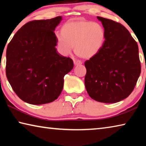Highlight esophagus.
Wrapping results in <instances>:
<instances>
[{"mask_svg": "<svg viewBox=\"0 0 146 146\" xmlns=\"http://www.w3.org/2000/svg\"><path fill=\"white\" fill-rule=\"evenodd\" d=\"M73 62L75 66H78V65H80V64H82V62L77 60H74Z\"/></svg>", "mask_w": 146, "mask_h": 146, "instance_id": "obj_1", "label": "esophagus"}]
</instances>
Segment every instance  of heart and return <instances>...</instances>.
I'll list each match as a JSON object with an SVG mask.
<instances>
[{
	"label": "heart",
	"mask_w": 146,
	"mask_h": 146,
	"mask_svg": "<svg viewBox=\"0 0 146 146\" xmlns=\"http://www.w3.org/2000/svg\"><path fill=\"white\" fill-rule=\"evenodd\" d=\"M60 33L56 38L59 51L64 55H69L75 47L76 55L90 59L98 55L105 42L104 28L95 22H68L62 26Z\"/></svg>",
	"instance_id": "b5f03b06"
}]
</instances>
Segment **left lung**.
I'll return each instance as SVG.
<instances>
[{
	"label": "left lung",
	"mask_w": 146,
	"mask_h": 146,
	"mask_svg": "<svg viewBox=\"0 0 146 146\" xmlns=\"http://www.w3.org/2000/svg\"><path fill=\"white\" fill-rule=\"evenodd\" d=\"M106 33L98 55L85 62V86L90 97L103 103H116L129 96L141 72L138 47L120 23L97 17Z\"/></svg>",
	"instance_id": "left-lung-1"
}]
</instances>
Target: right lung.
<instances>
[{
    "mask_svg": "<svg viewBox=\"0 0 146 146\" xmlns=\"http://www.w3.org/2000/svg\"><path fill=\"white\" fill-rule=\"evenodd\" d=\"M62 17L33 21L15 34L6 49L7 78L17 96L33 105L55 100L64 87V76L73 62L57 51L55 28Z\"/></svg>",
    "mask_w": 146,
    "mask_h": 146,
    "instance_id": "add662e5",
    "label": "right lung"
}]
</instances>
